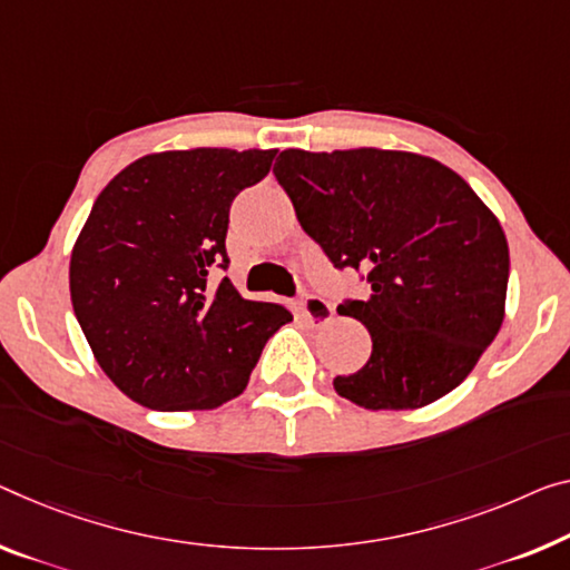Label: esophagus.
<instances>
[{"label": "esophagus", "instance_id": "esophagus-1", "mask_svg": "<svg viewBox=\"0 0 570 570\" xmlns=\"http://www.w3.org/2000/svg\"><path fill=\"white\" fill-rule=\"evenodd\" d=\"M297 308H301L303 318H308L311 323H328L334 318V305L313 293H303L301 301H297Z\"/></svg>", "mask_w": 570, "mask_h": 570}]
</instances>
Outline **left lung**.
<instances>
[{
	"mask_svg": "<svg viewBox=\"0 0 570 570\" xmlns=\"http://www.w3.org/2000/svg\"><path fill=\"white\" fill-rule=\"evenodd\" d=\"M273 173L334 267L370 283V297L338 305L372 336L338 395L415 410L456 390L504 321L510 247L484 200L433 157L376 147L283 150Z\"/></svg>",
	"mask_w": 570,
	"mask_h": 570,
	"instance_id": "left-lung-1",
	"label": "left lung"
}]
</instances>
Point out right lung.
Here are the masks:
<instances>
[{
	"label": "right lung",
	"mask_w": 570,
	"mask_h": 570,
	"mask_svg": "<svg viewBox=\"0 0 570 570\" xmlns=\"http://www.w3.org/2000/svg\"><path fill=\"white\" fill-rule=\"evenodd\" d=\"M277 150L196 147L145 155L114 175L71 255V303L96 362L129 400L163 413L242 395L285 305L242 297L226 229L239 190Z\"/></svg>",
	"instance_id": "add662e5"
}]
</instances>
